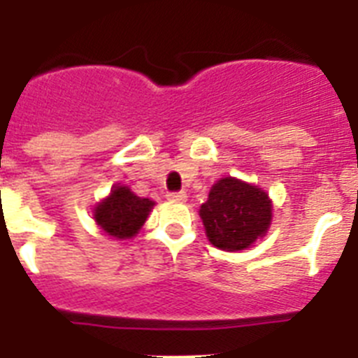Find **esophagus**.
I'll return each mask as SVG.
<instances>
[{
  "label": "esophagus",
  "instance_id": "1",
  "mask_svg": "<svg viewBox=\"0 0 358 358\" xmlns=\"http://www.w3.org/2000/svg\"><path fill=\"white\" fill-rule=\"evenodd\" d=\"M170 202H185L186 201V194L185 192H176V194H169L166 195Z\"/></svg>",
  "mask_w": 358,
  "mask_h": 358
}]
</instances>
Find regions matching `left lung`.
<instances>
[{"label": "left lung", "instance_id": "1", "mask_svg": "<svg viewBox=\"0 0 358 358\" xmlns=\"http://www.w3.org/2000/svg\"><path fill=\"white\" fill-rule=\"evenodd\" d=\"M199 215L211 245L238 252L267 235L273 222V201L265 189L229 176L211 186Z\"/></svg>", "mask_w": 358, "mask_h": 358}]
</instances>
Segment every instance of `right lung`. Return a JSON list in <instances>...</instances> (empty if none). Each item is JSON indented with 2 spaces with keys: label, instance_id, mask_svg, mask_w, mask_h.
<instances>
[{
  "label": "right lung",
  "instance_id": "right-lung-1",
  "mask_svg": "<svg viewBox=\"0 0 358 358\" xmlns=\"http://www.w3.org/2000/svg\"><path fill=\"white\" fill-rule=\"evenodd\" d=\"M154 206L156 202L138 197L129 186L118 182L107 197L94 204L93 218L107 236L125 242L140 233Z\"/></svg>",
  "mask_w": 358,
  "mask_h": 358
}]
</instances>
